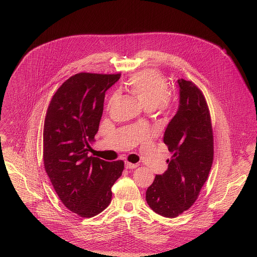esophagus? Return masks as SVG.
Returning <instances> with one entry per match:
<instances>
[{
	"instance_id": "obj_1",
	"label": "esophagus",
	"mask_w": 257,
	"mask_h": 257,
	"mask_svg": "<svg viewBox=\"0 0 257 257\" xmlns=\"http://www.w3.org/2000/svg\"><path fill=\"white\" fill-rule=\"evenodd\" d=\"M139 166V164L138 163H130V162H126L125 163V168L126 169H135V168H137Z\"/></svg>"
}]
</instances>
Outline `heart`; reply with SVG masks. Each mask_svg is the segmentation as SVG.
<instances>
[{
  "instance_id": "b5f03b06",
  "label": "heart",
  "mask_w": 257,
  "mask_h": 257,
  "mask_svg": "<svg viewBox=\"0 0 257 257\" xmlns=\"http://www.w3.org/2000/svg\"><path fill=\"white\" fill-rule=\"evenodd\" d=\"M128 90L140 100L147 110L169 106L167 79L156 70H146L135 74L126 83Z\"/></svg>"
}]
</instances>
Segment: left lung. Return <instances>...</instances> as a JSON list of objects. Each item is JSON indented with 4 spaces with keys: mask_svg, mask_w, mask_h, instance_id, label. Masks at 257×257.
<instances>
[{
    "mask_svg": "<svg viewBox=\"0 0 257 257\" xmlns=\"http://www.w3.org/2000/svg\"><path fill=\"white\" fill-rule=\"evenodd\" d=\"M179 107L168 123L163 142L172 153L168 168L147 190L148 206L165 218H176L197 200L214 159L210 110L202 91L179 79Z\"/></svg>",
    "mask_w": 257,
    "mask_h": 257,
    "instance_id": "8db88e82",
    "label": "left lung"
}]
</instances>
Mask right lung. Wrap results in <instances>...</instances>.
Returning <instances> with one entry per match:
<instances>
[{"label": "right lung", "instance_id": "right-lung-1", "mask_svg": "<svg viewBox=\"0 0 257 257\" xmlns=\"http://www.w3.org/2000/svg\"><path fill=\"white\" fill-rule=\"evenodd\" d=\"M120 74H75L53 95L44 119L43 163L64 206L82 218L103 212L122 160L88 156L103 114L105 93Z\"/></svg>", "mask_w": 257, "mask_h": 257}]
</instances>
